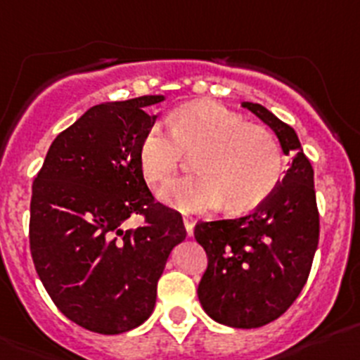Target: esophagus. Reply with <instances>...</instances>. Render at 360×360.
I'll list each match as a JSON object with an SVG mask.
<instances>
[{
	"label": "esophagus",
	"instance_id": "34e87169",
	"mask_svg": "<svg viewBox=\"0 0 360 360\" xmlns=\"http://www.w3.org/2000/svg\"><path fill=\"white\" fill-rule=\"evenodd\" d=\"M184 225H186L187 233H189V236H193L194 225H196V221H194L193 217H184Z\"/></svg>",
	"mask_w": 360,
	"mask_h": 360
}]
</instances>
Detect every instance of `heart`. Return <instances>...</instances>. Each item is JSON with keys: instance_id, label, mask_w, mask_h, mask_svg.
<instances>
[{"instance_id": "1", "label": "heart", "mask_w": 360, "mask_h": 360, "mask_svg": "<svg viewBox=\"0 0 360 360\" xmlns=\"http://www.w3.org/2000/svg\"><path fill=\"white\" fill-rule=\"evenodd\" d=\"M162 123L148 127L139 143V166L150 186L173 176L184 153H193L189 176L176 178L158 198L182 212L255 209L275 191L283 171L282 153L268 128L212 101H193Z\"/></svg>"}]
</instances>
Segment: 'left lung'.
Segmentation results:
<instances>
[{
  "label": "left lung",
  "mask_w": 360,
  "mask_h": 360,
  "mask_svg": "<svg viewBox=\"0 0 360 360\" xmlns=\"http://www.w3.org/2000/svg\"><path fill=\"white\" fill-rule=\"evenodd\" d=\"M243 107L275 131L292 162L253 212L194 226L209 259L198 298L221 325L259 328L288 311L307 282L319 240V214L314 169L296 131L262 105L245 101Z\"/></svg>",
  "instance_id": "1"
}]
</instances>
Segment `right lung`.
<instances>
[{
  "mask_svg": "<svg viewBox=\"0 0 360 360\" xmlns=\"http://www.w3.org/2000/svg\"><path fill=\"white\" fill-rule=\"evenodd\" d=\"M164 96L89 108L57 135L32 186L30 252L58 311L96 334L146 321L171 250L186 239L180 212L155 202L139 143ZM134 213L143 227L124 231Z\"/></svg>",
  "mask_w": 360,
  "mask_h": 360,
  "instance_id": "add662e5",
  "label": "right lung"
}]
</instances>
